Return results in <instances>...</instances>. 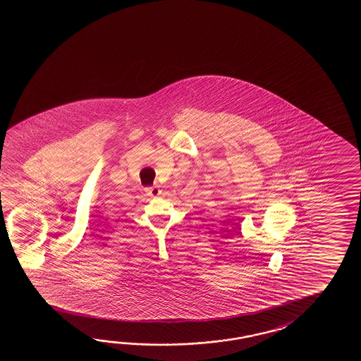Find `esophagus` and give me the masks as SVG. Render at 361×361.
<instances>
[{"mask_svg": "<svg viewBox=\"0 0 361 361\" xmlns=\"http://www.w3.org/2000/svg\"><path fill=\"white\" fill-rule=\"evenodd\" d=\"M147 195L151 197H157L161 195V190L159 185H154V187H148L146 188Z\"/></svg>", "mask_w": 361, "mask_h": 361, "instance_id": "1", "label": "esophagus"}]
</instances>
